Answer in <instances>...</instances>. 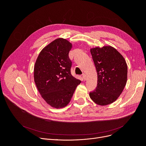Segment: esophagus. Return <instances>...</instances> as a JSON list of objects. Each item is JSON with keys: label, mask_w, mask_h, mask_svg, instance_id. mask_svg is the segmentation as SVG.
Wrapping results in <instances>:
<instances>
[{"label": "esophagus", "mask_w": 146, "mask_h": 146, "mask_svg": "<svg viewBox=\"0 0 146 146\" xmlns=\"http://www.w3.org/2000/svg\"><path fill=\"white\" fill-rule=\"evenodd\" d=\"M82 77H83V79L84 80H85V81L86 80V79H87V76H86V75L85 74H83Z\"/></svg>", "instance_id": "1"}]
</instances>
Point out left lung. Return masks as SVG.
<instances>
[{
  "instance_id": "8db88e82",
  "label": "left lung",
  "mask_w": 146,
  "mask_h": 146,
  "mask_svg": "<svg viewBox=\"0 0 146 146\" xmlns=\"http://www.w3.org/2000/svg\"><path fill=\"white\" fill-rule=\"evenodd\" d=\"M98 75L96 89L90 92V99L99 105L115 101L123 91L127 81L125 60L110 45L90 49Z\"/></svg>"
}]
</instances>
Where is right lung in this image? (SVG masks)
<instances>
[{
  "label": "right lung",
  "mask_w": 146,
  "mask_h": 146,
  "mask_svg": "<svg viewBox=\"0 0 146 146\" xmlns=\"http://www.w3.org/2000/svg\"><path fill=\"white\" fill-rule=\"evenodd\" d=\"M72 44L62 38L54 40L41 50L34 69L36 86L44 101L57 109L70 102L81 83L71 74L68 52Z\"/></svg>",
  "instance_id": "add662e5"
}]
</instances>
